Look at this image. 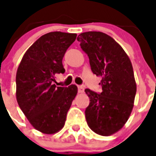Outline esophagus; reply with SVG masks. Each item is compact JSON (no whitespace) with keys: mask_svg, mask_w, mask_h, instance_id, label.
Segmentation results:
<instances>
[{"mask_svg":"<svg viewBox=\"0 0 156 156\" xmlns=\"http://www.w3.org/2000/svg\"><path fill=\"white\" fill-rule=\"evenodd\" d=\"M78 92L80 94L83 93L84 92V87L83 86H78Z\"/></svg>","mask_w":156,"mask_h":156,"instance_id":"34e87169","label":"esophagus"}]
</instances>
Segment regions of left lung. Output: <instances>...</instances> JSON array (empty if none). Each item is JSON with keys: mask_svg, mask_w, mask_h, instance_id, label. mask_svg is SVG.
Returning <instances> with one entry per match:
<instances>
[{"mask_svg": "<svg viewBox=\"0 0 156 156\" xmlns=\"http://www.w3.org/2000/svg\"><path fill=\"white\" fill-rule=\"evenodd\" d=\"M77 41L89 58L93 73L102 79L101 94L85 90L90 98L87 122L94 133L110 136L124 126L133 108L137 85L131 62L122 47L104 33H83Z\"/></svg>", "mask_w": 156, "mask_h": 156, "instance_id": "obj_1", "label": "left lung"}]
</instances>
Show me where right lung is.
Wrapping results in <instances>:
<instances>
[{
  "label": "right lung",
  "instance_id": "right-lung-1",
  "mask_svg": "<svg viewBox=\"0 0 156 156\" xmlns=\"http://www.w3.org/2000/svg\"><path fill=\"white\" fill-rule=\"evenodd\" d=\"M76 34L51 32L41 36L24 54L16 73V99L30 124L53 134L61 130L78 89L53 84L56 73H64L62 58Z\"/></svg>",
  "mask_w": 156,
  "mask_h": 156
}]
</instances>
